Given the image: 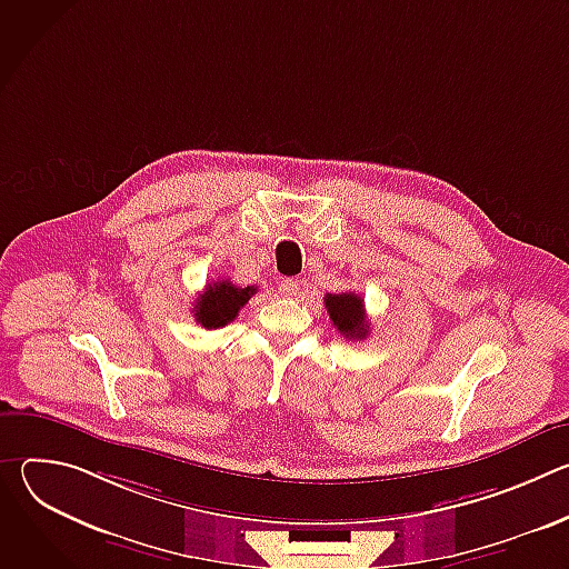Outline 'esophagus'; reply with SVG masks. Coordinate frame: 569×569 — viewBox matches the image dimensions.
<instances>
[{"label": "esophagus", "instance_id": "obj_1", "mask_svg": "<svg viewBox=\"0 0 569 569\" xmlns=\"http://www.w3.org/2000/svg\"><path fill=\"white\" fill-rule=\"evenodd\" d=\"M279 292H281L283 297H295V295L299 292V281H297V279H283V281L279 283Z\"/></svg>", "mask_w": 569, "mask_h": 569}]
</instances>
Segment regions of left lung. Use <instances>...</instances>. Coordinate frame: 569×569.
<instances>
[{
    "instance_id": "8db88e82",
    "label": "left lung",
    "mask_w": 569,
    "mask_h": 569,
    "mask_svg": "<svg viewBox=\"0 0 569 569\" xmlns=\"http://www.w3.org/2000/svg\"><path fill=\"white\" fill-rule=\"evenodd\" d=\"M329 317L340 336L349 340H365L369 336V321L365 312V299L356 292H340L323 297Z\"/></svg>"
}]
</instances>
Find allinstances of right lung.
<instances>
[{
  "label": "right lung",
  "mask_w": 569,
  "mask_h": 569,
  "mask_svg": "<svg viewBox=\"0 0 569 569\" xmlns=\"http://www.w3.org/2000/svg\"><path fill=\"white\" fill-rule=\"evenodd\" d=\"M252 295H257L254 286L238 288L229 279L209 283L204 292L196 299V306H193L196 321L209 331L222 329L238 317V310L250 301Z\"/></svg>",
  "instance_id": "right-lung-1"
}]
</instances>
